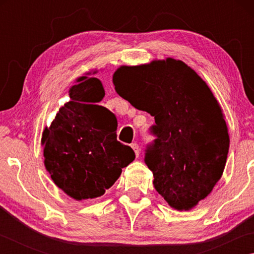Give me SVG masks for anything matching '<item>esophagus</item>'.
Listing matches in <instances>:
<instances>
[{
    "label": "esophagus",
    "instance_id": "1",
    "mask_svg": "<svg viewBox=\"0 0 254 254\" xmlns=\"http://www.w3.org/2000/svg\"><path fill=\"white\" fill-rule=\"evenodd\" d=\"M131 147L133 149V151H134V153H135V157H139L140 156V151H141L139 144L134 142V143L131 144Z\"/></svg>",
    "mask_w": 254,
    "mask_h": 254
}]
</instances>
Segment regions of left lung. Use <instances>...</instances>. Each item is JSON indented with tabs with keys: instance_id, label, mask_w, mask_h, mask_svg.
<instances>
[{
	"instance_id": "left-lung-1",
	"label": "left lung",
	"mask_w": 254,
	"mask_h": 254,
	"mask_svg": "<svg viewBox=\"0 0 254 254\" xmlns=\"http://www.w3.org/2000/svg\"><path fill=\"white\" fill-rule=\"evenodd\" d=\"M115 91L154 117L157 136L144 161L170 207L194 208L221 179L230 136L223 110L207 84L182 60L166 58L114 72Z\"/></svg>"
}]
</instances>
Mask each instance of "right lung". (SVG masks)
Here are the masks:
<instances>
[{"mask_svg": "<svg viewBox=\"0 0 254 254\" xmlns=\"http://www.w3.org/2000/svg\"><path fill=\"white\" fill-rule=\"evenodd\" d=\"M86 72L69 88L70 101L62 106L42 132L45 167L56 186L71 198L104 195L134 160V151L117 140L118 121L104 106L102 81Z\"/></svg>", "mask_w": 254, "mask_h": 254, "instance_id": "obj_1", "label": "right lung"}]
</instances>
